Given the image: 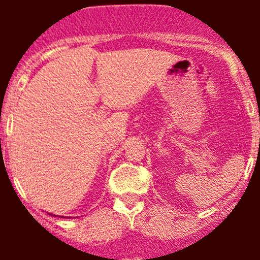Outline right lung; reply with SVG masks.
<instances>
[{"instance_id": "right-lung-1", "label": "right lung", "mask_w": 260, "mask_h": 260, "mask_svg": "<svg viewBox=\"0 0 260 260\" xmlns=\"http://www.w3.org/2000/svg\"><path fill=\"white\" fill-rule=\"evenodd\" d=\"M53 216H54V215H53Z\"/></svg>"}]
</instances>
